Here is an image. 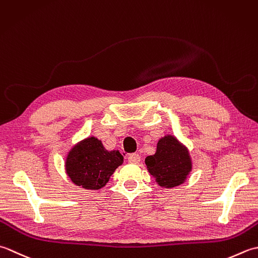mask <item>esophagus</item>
Listing matches in <instances>:
<instances>
[{
	"instance_id": "obj_1",
	"label": "esophagus",
	"mask_w": 258,
	"mask_h": 258,
	"mask_svg": "<svg viewBox=\"0 0 258 258\" xmlns=\"http://www.w3.org/2000/svg\"><path fill=\"white\" fill-rule=\"evenodd\" d=\"M128 161L131 162V164H138L140 161V156L138 154H131L128 157Z\"/></svg>"
}]
</instances>
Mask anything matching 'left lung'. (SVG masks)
I'll return each instance as SVG.
<instances>
[{
	"label": "left lung",
	"instance_id": "obj_1",
	"mask_svg": "<svg viewBox=\"0 0 258 258\" xmlns=\"http://www.w3.org/2000/svg\"><path fill=\"white\" fill-rule=\"evenodd\" d=\"M145 162L157 182L168 188L180 185L191 170L188 151L170 136L158 141L156 154L147 157Z\"/></svg>",
	"mask_w": 258,
	"mask_h": 258
}]
</instances>
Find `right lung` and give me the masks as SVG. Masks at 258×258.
Wrapping results in <instances>:
<instances>
[{
	"instance_id": "right-lung-1",
	"label": "right lung",
	"mask_w": 258,
	"mask_h": 258,
	"mask_svg": "<svg viewBox=\"0 0 258 258\" xmlns=\"http://www.w3.org/2000/svg\"><path fill=\"white\" fill-rule=\"evenodd\" d=\"M119 151H108L100 140L88 138L77 145L67 158V172L71 180L86 189H100L107 185L115 168L122 164Z\"/></svg>"
}]
</instances>
